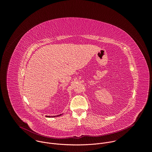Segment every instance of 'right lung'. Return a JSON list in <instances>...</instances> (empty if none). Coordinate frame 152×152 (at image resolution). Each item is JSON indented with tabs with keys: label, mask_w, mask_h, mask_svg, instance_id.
<instances>
[{
	"label": "right lung",
	"mask_w": 152,
	"mask_h": 152,
	"mask_svg": "<svg viewBox=\"0 0 152 152\" xmlns=\"http://www.w3.org/2000/svg\"><path fill=\"white\" fill-rule=\"evenodd\" d=\"M62 114H59V115H54V116H48V115H46V117H59V116H61Z\"/></svg>",
	"instance_id": "right-lung-1"
}]
</instances>
